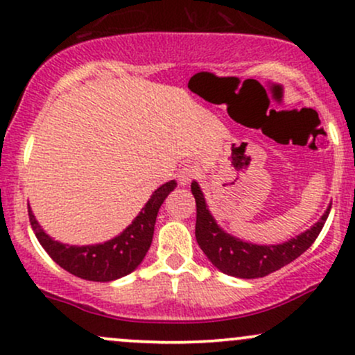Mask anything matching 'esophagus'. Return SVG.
I'll use <instances>...</instances> for the list:
<instances>
[{
  "mask_svg": "<svg viewBox=\"0 0 355 355\" xmlns=\"http://www.w3.org/2000/svg\"><path fill=\"white\" fill-rule=\"evenodd\" d=\"M196 176H198V169H196L194 166L187 164L181 171H179L178 181L181 186H187L191 181H193V179H196Z\"/></svg>",
  "mask_w": 355,
  "mask_h": 355,
  "instance_id": "obj_1",
  "label": "esophagus"
}]
</instances>
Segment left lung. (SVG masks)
Here are the masks:
<instances>
[{
  "mask_svg": "<svg viewBox=\"0 0 355 355\" xmlns=\"http://www.w3.org/2000/svg\"><path fill=\"white\" fill-rule=\"evenodd\" d=\"M191 191L196 199V241L199 248L220 272L239 279L264 277L297 259L318 239L331 211L329 206L314 226L286 243L259 245L229 234L216 223L196 181L191 182Z\"/></svg>",
  "mask_w": 355,
  "mask_h": 355,
  "instance_id": "left-lung-1",
  "label": "left lung"
}]
</instances>
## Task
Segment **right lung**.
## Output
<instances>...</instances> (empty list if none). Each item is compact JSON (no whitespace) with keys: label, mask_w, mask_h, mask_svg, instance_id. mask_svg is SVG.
<instances>
[{"label":"right lung","mask_w":355,"mask_h":355,"mask_svg":"<svg viewBox=\"0 0 355 355\" xmlns=\"http://www.w3.org/2000/svg\"><path fill=\"white\" fill-rule=\"evenodd\" d=\"M176 186V181H169L157 187L135 220L121 234L101 244L69 245L54 241L43 231L28 204L29 223L44 251L62 269L86 281L111 282L131 274L143 262L151 248L161 204Z\"/></svg>","instance_id":"obj_1"}]
</instances>
